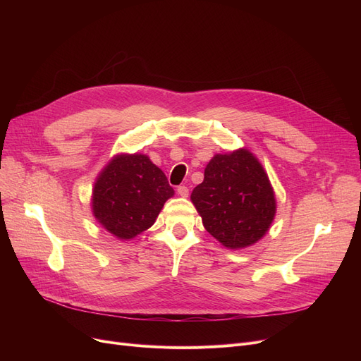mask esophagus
Segmentation results:
<instances>
[{"instance_id":"obj_1","label":"esophagus","mask_w":361,"mask_h":361,"mask_svg":"<svg viewBox=\"0 0 361 361\" xmlns=\"http://www.w3.org/2000/svg\"><path fill=\"white\" fill-rule=\"evenodd\" d=\"M177 193H178V196H181V197H187V196H188V188H187L185 185H180V187L177 188Z\"/></svg>"}]
</instances>
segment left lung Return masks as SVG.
Returning a JSON list of instances; mask_svg holds the SVG:
<instances>
[{"instance_id":"obj_1","label":"left lung","mask_w":361,"mask_h":361,"mask_svg":"<svg viewBox=\"0 0 361 361\" xmlns=\"http://www.w3.org/2000/svg\"><path fill=\"white\" fill-rule=\"evenodd\" d=\"M190 199L206 231L231 250L263 238L276 214L267 171L245 147L214 155Z\"/></svg>"}]
</instances>
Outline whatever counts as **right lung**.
<instances>
[{
  "mask_svg": "<svg viewBox=\"0 0 361 361\" xmlns=\"http://www.w3.org/2000/svg\"><path fill=\"white\" fill-rule=\"evenodd\" d=\"M174 196L164 171L145 154L114 155L92 188V214L105 231L131 240L155 224Z\"/></svg>",
  "mask_w": 361,
  "mask_h": 361,
  "instance_id": "1",
  "label": "right lung"
}]
</instances>
